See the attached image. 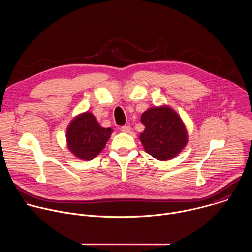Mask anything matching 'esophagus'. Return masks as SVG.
I'll list each match as a JSON object with an SVG mask.
<instances>
[{
    "label": "esophagus",
    "mask_w": 252,
    "mask_h": 252,
    "mask_svg": "<svg viewBox=\"0 0 252 252\" xmlns=\"http://www.w3.org/2000/svg\"><path fill=\"white\" fill-rule=\"evenodd\" d=\"M121 130H122L123 132H125V133H128V132L131 130V127H130L129 126H123L122 128H121Z\"/></svg>",
    "instance_id": "1"
}]
</instances>
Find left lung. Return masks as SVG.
Segmentation results:
<instances>
[{"instance_id":"left-lung-1","label":"left lung","mask_w":252,"mask_h":252,"mask_svg":"<svg viewBox=\"0 0 252 252\" xmlns=\"http://www.w3.org/2000/svg\"><path fill=\"white\" fill-rule=\"evenodd\" d=\"M146 128L139 134L145 152L158 160H169L181 153L189 141L185 123L168 105L150 107L140 117Z\"/></svg>"}]
</instances>
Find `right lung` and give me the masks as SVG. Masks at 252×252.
<instances>
[{
    "label": "right lung",
    "mask_w": 252,
    "mask_h": 252,
    "mask_svg": "<svg viewBox=\"0 0 252 252\" xmlns=\"http://www.w3.org/2000/svg\"><path fill=\"white\" fill-rule=\"evenodd\" d=\"M113 129L101 127L95 117L86 112L78 115L67 126L66 146L68 151L82 160L94 159L105 147Z\"/></svg>",
    "instance_id": "1"
}]
</instances>
